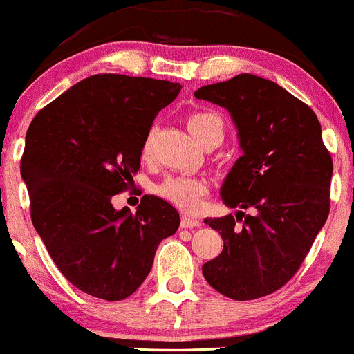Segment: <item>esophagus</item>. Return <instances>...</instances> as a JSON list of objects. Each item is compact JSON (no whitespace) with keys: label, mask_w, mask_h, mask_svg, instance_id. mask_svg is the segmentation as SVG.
<instances>
[{"label":"esophagus","mask_w":354,"mask_h":354,"mask_svg":"<svg viewBox=\"0 0 354 354\" xmlns=\"http://www.w3.org/2000/svg\"><path fill=\"white\" fill-rule=\"evenodd\" d=\"M180 226H182V227H187V230H191V227L201 226V221H199V219H197V218H192V216L184 214V216H182Z\"/></svg>","instance_id":"34e87169"}]
</instances>
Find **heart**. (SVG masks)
<instances>
[{
  "mask_svg": "<svg viewBox=\"0 0 354 354\" xmlns=\"http://www.w3.org/2000/svg\"><path fill=\"white\" fill-rule=\"evenodd\" d=\"M187 128L197 142H201V140L211 131H219L223 135L221 118L212 115V113H194V115L189 116ZM151 138H153V135L148 133L145 140H143L142 143L143 157H147V155L150 153ZM157 192L160 194L163 199L176 204V206L178 209H182V211L196 212L197 209H199L201 196L206 192V182H204L203 178L187 177V176L169 177L158 185Z\"/></svg>",
  "mask_w": 354,
  "mask_h": 354,
  "instance_id": "1",
  "label": "heart"
}]
</instances>
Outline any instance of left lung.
Wrapping results in <instances>:
<instances>
[{"instance_id": "obj_1", "label": "left lung", "mask_w": 354, "mask_h": 354, "mask_svg": "<svg viewBox=\"0 0 354 354\" xmlns=\"http://www.w3.org/2000/svg\"><path fill=\"white\" fill-rule=\"evenodd\" d=\"M194 96L233 118L243 155L221 197L227 207L252 211L204 221L224 241L219 257L203 265L204 279L234 300L273 294L297 273L329 214L333 158L321 123L306 102L253 74L203 86Z\"/></svg>"}]
</instances>
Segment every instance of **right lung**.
I'll list each match as a JSON object with an SVG mask.
<instances>
[{
  "label": "right lung",
  "mask_w": 354,
  "mask_h": 354,
  "mask_svg": "<svg viewBox=\"0 0 354 354\" xmlns=\"http://www.w3.org/2000/svg\"><path fill=\"white\" fill-rule=\"evenodd\" d=\"M180 89L160 79L96 74L30 123L20 170L33 227L62 275L93 297H130L162 239L180 224L177 209L157 196H143L136 212L111 204L138 172L155 116Z\"/></svg>",
  "instance_id": "add662e5"
}]
</instances>
